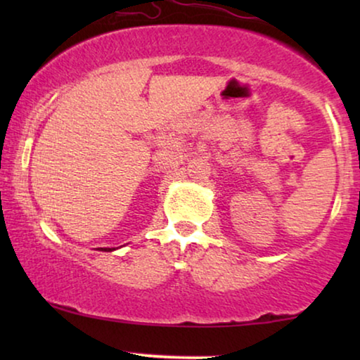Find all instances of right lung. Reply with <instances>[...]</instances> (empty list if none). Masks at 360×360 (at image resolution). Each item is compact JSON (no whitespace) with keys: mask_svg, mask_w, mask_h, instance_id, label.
<instances>
[{"mask_svg":"<svg viewBox=\"0 0 360 360\" xmlns=\"http://www.w3.org/2000/svg\"><path fill=\"white\" fill-rule=\"evenodd\" d=\"M101 250H111V249H103V248H101Z\"/></svg>","mask_w":360,"mask_h":360,"instance_id":"right-lung-1","label":"right lung"}]
</instances>
